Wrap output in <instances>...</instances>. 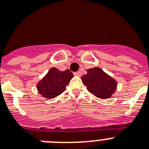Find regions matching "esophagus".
<instances>
[{
  "label": "esophagus",
  "mask_w": 149,
  "mask_h": 149,
  "mask_svg": "<svg viewBox=\"0 0 149 149\" xmlns=\"http://www.w3.org/2000/svg\"><path fill=\"white\" fill-rule=\"evenodd\" d=\"M81 73L80 71H77L74 73V76H81Z\"/></svg>",
  "instance_id": "1"
}]
</instances>
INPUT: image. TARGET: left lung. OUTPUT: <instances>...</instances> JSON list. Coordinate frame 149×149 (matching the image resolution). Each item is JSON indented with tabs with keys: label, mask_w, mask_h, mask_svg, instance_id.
<instances>
[{
	"label": "left lung",
	"mask_w": 149,
	"mask_h": 149,
	"mask_svg": "<svg viewBox=\"0 0 149 149\" xmlns=\"http://www.w3.org/2000/svg\"><path fill=\"white\" fill-rule=\"evenodd\" d=\"M81 81L90 93L102 100L109 99L117 87L116 80L100 68L87 70V74L81 76Z\"/></svg>",
	"instance_id": "1"
}]
</instances>
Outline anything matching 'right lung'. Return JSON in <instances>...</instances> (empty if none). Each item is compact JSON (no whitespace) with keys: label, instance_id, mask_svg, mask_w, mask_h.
<instances>
[{"label":"right lung","instance_id":"add662e5","mask_svg":"<svg viewBox=\"0 0 149 149\" xmlns=\"http://www.w3.org/2000/svg\"><path fill=\"white\" fill-rule=\"evenodd\" d=\"M73 77V74L70 70L61 71L57 68H52L38 81L36 88L43 97L53 99L65 91Z\"/></svg>","mask_w":149,"mask_h":149}]
</instances>
